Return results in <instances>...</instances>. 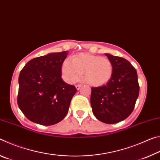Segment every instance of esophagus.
<instances>
[{
    "mask_svg": "<svg viewBox=\"0 0 160 160\" xmlns=\"http://www.w3.org/2000/svg\"><path fill=\"white\" fill-rule=\"evenodd\" d=\"M81 87H82V85H75V88H76L77 90H79Z\"/></svg>",
    "mask_w": 160,
    "mask_h": 160,
    "instance_id": "1",
    "label": "esophagus"
}]
</instances>
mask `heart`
<instances>
[{"instance_id":"1","label":"heart","mask_w":160,"mask_h":160,"mask_svg":"<svg viewBox=\"0 0 160 160\" xmlns=\"http://www.w3.org/2000/svg\"><path fill=\"white\" fill-rule=\"evenodd\" d=\"M112 61L106 57L81 53L72 57V61L66 59L62 64L63 79L68 83L80 80L84 73V80L91 86L104 85L113 75Z\"/></svg>"}]
</instances>
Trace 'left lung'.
<instances>
[{
	"label": "left lung",
	"mask_w": 160,
	"mask_h": 160,
	"mask_svg": "<svg viewBox=\"0 0 160 160\" xmlns=\"http://www.w3.org/2000/svg\"><path fill=\"white\" fill-rule=\"evenodd\" d=\"M113 65V75L106 85L92 88L90 103L99 121L116 123L128 117L139 95L136 70L126 59L105 53Z\"/></svg>",
	"instance_id": "left-lung-1"
}]
</instances>
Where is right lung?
Returning <instances> with one entry per match:
<instances>
[{
    "label": "right lung",
    "mask_w": 160,
    "mask_h": 160,
    "mask_svg": "<svg viewBox=\"0 0 160 160\" xmlns=\"http://www.w3.org/2000/svg\"><path fill=\"white\" fill-rule=\"evenodd\" d=\"M68 51L32 59L19 75L18 104L32 122L51 126L63 120L77 90L61 78Z\"/></svg>",
    "instance_id": "obj_1"
}]
</instances>
